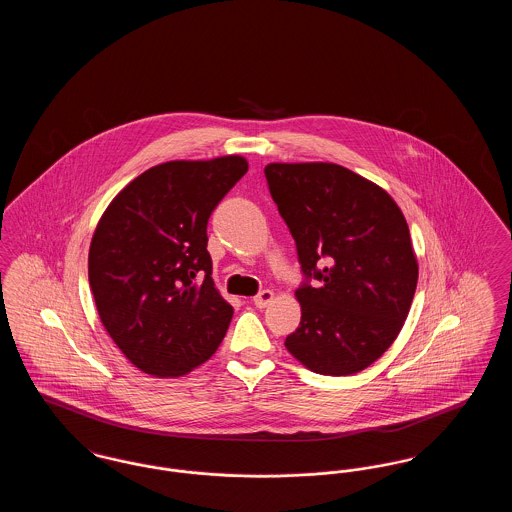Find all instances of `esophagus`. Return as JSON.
Instances as JSON below:
<instances>
[{
    "label": "esophagus",
    "instance_id": "esophagus-1",
    "mask_svg": "<svg viewBox=\"0 0 512 512\" xmlns=\"http://www.w3.org/2000/svg\"><path fill=\"white\" fill-rule=\"evenodd\" d=\"M272 299H274V293L270 292V290H263V292H259L253 297V303H255V307L265 309L267 305H270Z\"/></svg>",
    "mask_w": 512,
    "mask_h": 512
}]
</instances>
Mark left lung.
Segmentation results:
<instances>
[{"label":"left lung","mask_w":512,"mask_h":512,"mask_svg":"<svg viewBox=\"0 0 512 512\" xmlns=\"http://www.w3.org/2000/svg\"><path fill=\"white\" fill-rule=\"evenodd\" d=\"M265 176L303 272L286 349L317 374H357L386 353L413 303L407 220L388 192L334 163H270Z\"/></svg>","instance_id":"obj_1"}]
</instances>
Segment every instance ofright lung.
<instances>
[{"label": "right lung", "instance_id": "obj_1", "mask_svg": "<svg viewBox=\"0 0 512 512\" xmlns=\"http://www.w3.org/2000/svg\"><path fill=\"white\" fill-rule=\"evenodd\" d=\"M247 172L238 155L169 161L134 178L94 232L88 278L124 357L159 378L203 365L234 315L211 278L207 222Z\"/></svg>", "mask_w": 512, "mask_h": 512}]
</instances>
